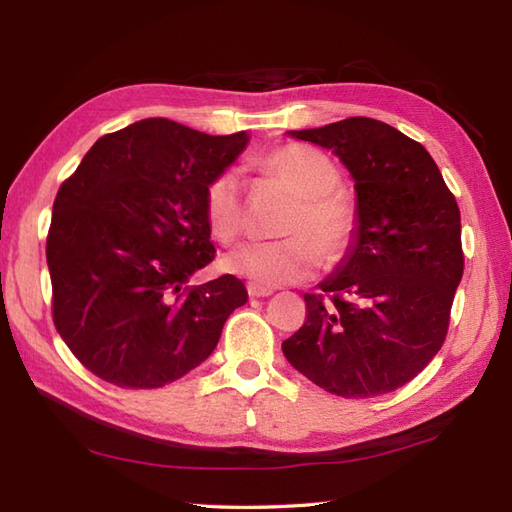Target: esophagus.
Returning a JSON list of instances; mask_svg holds the SVG:
<instances>
[{
	"label": "esophagus",
	"mask_w": 512,
	"mask_h": 512,
	"mask_svg": "<svg viewBox=\"0 0 512 512\" xmlns=\"http://www.w3.org/2000/svg\"><path fill=\"white\" fill-rule=\"evenodd\" d=\"M248 295L250 297H270L273 295V288H266V286H257V284H248Z\"/></svg>",
	"instance_id": "34e87169"
}]
</instances>
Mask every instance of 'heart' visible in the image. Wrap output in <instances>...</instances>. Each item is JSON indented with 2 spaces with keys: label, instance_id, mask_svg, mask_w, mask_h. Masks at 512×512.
<instances>
[{
  "label": "heart",
  "instance_id": "obj_1",
  "mask_svg": "<svg viewBox=\"0 0 512 512\" xmlns=\"http://www.w3.org/2000/svg\"><path fill=\"white\" fill-rule=\"evenodd\" d=\"M255 169L281 184L297 198L277 242L246 244L226 257L231 273L250 284L275 288L312 275L325 259L336 262L356 235L354 206L334 189L339 171L319 151L306 145H284L255 160ZM204 215L211 235L220 244H233L244 226L242 187L235 173H220L204 191Z\"/></svg>",
  "mask_w": 512,
  "mask_h": 512
}]
</instances>
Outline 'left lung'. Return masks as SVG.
<instances>
[{
  "label": "left lung",
  "instance_id": "obj_1",
  "mask_svg": "<svg viewBox=\"0 0 512 512\" xmlns=\"http://www.w3.org/2000/svg\"><path fill=\"white\" fill-rule=\"evenodd\" d=\"M288 136L332 154L356 191V235L308 319L281 343L288 363L343 398L389 394L440 352L464 273L460 209L416 140L352 116Z\"/></svg>",
  "mask_w": 512,
  "mask_h": 512
}]
</instances>
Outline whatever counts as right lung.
<instances>
[{
	"label": "right lung",
	"mask_w": 512,
	"mask_h": 512,
	"mask_svg": "<svg viewBox=\"0 0 512 512\" xmlns=\"http://www.w3.org/2000/svg\"><path fill=\"white\" fill-rule=\"evenodd\" d=\"M248 140L145 118L96 140L61 184L46 244L52 317L92 374L129 389L173 383L248 301L233 275L189 286L215 257L204 191Z\"/></svg>",
	"instance_id": "right-lung-1"
}]
</instances>
